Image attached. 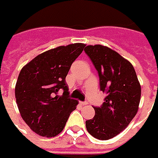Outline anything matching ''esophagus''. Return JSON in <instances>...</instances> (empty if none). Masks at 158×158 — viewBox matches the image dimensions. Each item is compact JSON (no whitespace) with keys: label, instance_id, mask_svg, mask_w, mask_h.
I'll list each match as a JSON object with an SVG mask.
<instances>
[{"label":"esophagus","instance_id":"34e87169","mask_svg":"<svg viewBox=\"0 0 158 158\" xmlns=\"http://www.w3.org/2000/svg\"><path fill=\"white\" fill-rule=\"evenodd\" d=\"M80 104H81V106H86V105H88V102H82V101H80Z\"/></svg>","mask_w":158,"mask_h":158}]
</instances>
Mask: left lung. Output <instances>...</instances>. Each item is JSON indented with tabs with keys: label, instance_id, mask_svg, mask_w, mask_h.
Instances as JSON below:
<instances>
[{
	"label": "left lung",
	"instance_id": "left-lung-1",
	"mask_svg": "<svg viewBox=\"0 0 158 158\" xmlns=\"http://www.w3.org/2000/svg\"><path fill=\"white\" fill-rule=\"evenodd\" d=\"M85 52L99 73L100 90L107 96L100 107H94V117L86 121L88 132L107 140L119 135L138 111L141 87L135 68L123 57L102 45L87 46Z\"/></svg>",
	"mask_w": 158,
	"mask_h": 158
}]
</instances>
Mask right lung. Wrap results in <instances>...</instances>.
Here are the masks:
<instances>
[{"label": "right lung", "instance_id": "add662e5", "mask_svg": "<svg viewBox=\"0 0 158 158\" xmlns=\"http://www.w3.org/2000/svg\"><path fill=\"white\" fill-rule=\"evenodd\" d=\"M85 46L74 43L50 49L22 68L15 86L16 103L23 120L35 134L55 137L77 108L78 101L69 98L65 77ZM59 90L63 95H58Z\"/></svg>", "mask_w": 158, "mask_h": 158}]
</instances>
